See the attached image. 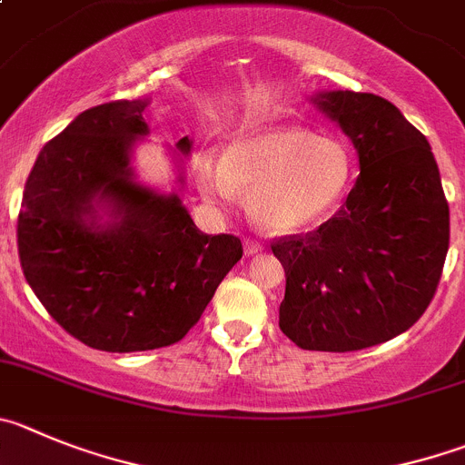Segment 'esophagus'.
I'll return each mask as SVG.
<instances>
[{"label": "esophagus", "instance_id": "34e87169", "mask_svg": "<svg viewBox=\"0 0 465 465\" xmlns=\"http://www.w3.org/2000/svg\"><path fill=\"white\" fill-rule=\"evenodd\" d=\"M262 251V244L258 240H244V253L246 255H255V253H261Z\"/></svg>", "mask_w": 465, "mask_h": 465}]
</instances>
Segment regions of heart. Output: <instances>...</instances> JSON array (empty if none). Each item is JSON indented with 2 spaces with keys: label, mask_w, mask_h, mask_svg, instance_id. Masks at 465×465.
I'll return each instance as SVG.
<instances>
[{
  "label": "heart",
  "mask_w": 465,
  "mask_h": 465,
  "mask_svg": "<svg viewBox=\"0 0 465 465\" xmlns=\"http://www.w3.org/2000/svg\"><path fill=\"white\" fill-rule=\"evenodd\" d=\"M195 180L207 198L230 203L249 191V212L276 235L321 223L351 180L346 144L304 126H262L232 135L221 159L200 156Z\"/></svg>",
  "instance_id": "1"
}]
</instances>
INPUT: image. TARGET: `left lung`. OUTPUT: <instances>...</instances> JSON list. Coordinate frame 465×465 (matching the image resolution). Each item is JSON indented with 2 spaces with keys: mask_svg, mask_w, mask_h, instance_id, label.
I'll return each instance as SVG.
<instances>
[{
  "mask_svg": "<svg viewBox=\"0 0 465 465\" xmlns=\"http://www.w3.org/2000/svg\"><path fill=\"white\" fill-rule=\"evenodd\" d=\"M311 101L355 144L360 177L321 228L272 244L285 270L279 327L304 351H361L427 311L450 246V204L431 144L397 105L348 89Z\"/></svg>",
  "mask_w": 465,
  "mask_h": 465,
  "instance_id": "8db88e82",
  "label": "left lung"
}]
</instances>
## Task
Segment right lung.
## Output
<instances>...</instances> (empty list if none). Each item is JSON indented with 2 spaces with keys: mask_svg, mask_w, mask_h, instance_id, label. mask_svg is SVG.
I'll return each instance as SVG.
<instances>
[{
  "mask_svg": "<svg viewBox=\"0 0 465 465\" xmlns=\"http://www.w3.org/2000/svg\"><path fill=\"white\" fill-rule=\"evenodd\" d=\"M144 108L147 101H110L80 113L41 149L18 216L34 295L68 334L105 352L184 339L242 258L235 235L195 228L177 191L135 180ZM191 144L184 135L177 156H189Z\"/></svg>",
  "mask_w": 465,
  "mask_h": 465,
  "instance_id": "1",
  "label": "right lung"
}]
</instances>
